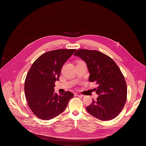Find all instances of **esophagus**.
Masks as SVG:
<instances>
[{
	"mask_svg": "<svg viewBox=\"0 0 146 146\" xmlns=\"http://www.w3.org/2000/svg\"><path fill=\"white\" fill-rule=\"evenodd\" d=\"M74 96H82V95H81V94H80L78 93H74Z\"/></svg>",
	"mask_w": 146,
	"mask_h": 146,
	"instance_id": "esophagus-1",
	"label": "esophagus"
}]
</instances>
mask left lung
I'll return each instance as SVG.
<instances>
[{
	"label": "left lung",
	"instance_id": "left-lung-1",
	"mask_svg": "<svg viewBox=\"0 0 146 146\" xmlns=\"http://www.w3.org/2000/svg\"><path fill=\"white\" fill-rule=\"evenodd\" d=\"M84 60L90 73L89 81L96 82L99 95L86 108L92 116L102 121L116 117L122 111L127 98V87L123 75L109 56L96 50H78L74 54Z\"/></svg>",
	"mask_w": 146,
	"mask_h": 146
}]
</instances>
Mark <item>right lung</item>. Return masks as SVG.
I'll use <instances>...</instances> for the list:
<instances>
[{
  "label": "right lung",
  "mask_w": 146,
  "mask_h": 146,
  "mask_svg": "<svg viewBox=\"0 0 146 146\" xmlns=\"http://www.w3.org/2000/svg\"><path fill=\"white\" fill-rule=\"evenodd\" d=\"M76 49H59L40 55L31 66L25 78L24 91L28 105L38 118L49 120L63 112L73 93L54 92L62 66Z\"/></svg>",
  "instance_id": "right-lung-1"
}]
</instances>
